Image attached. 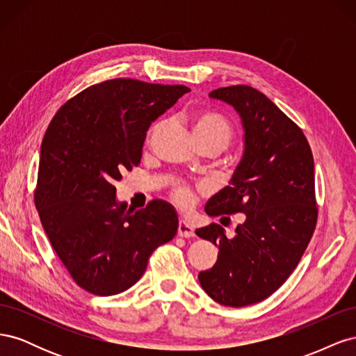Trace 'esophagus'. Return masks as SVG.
<instances>
[{
  "instance_id": "34e87169",
  "label": "esophagus",
  "mask_w": 356,
  "mask_h": 356,
  "mask_svg": "<svg viewBox=\"0 0 356 356\" xmlns=\"http://www.w3.org/2000/svg\"><path fill=\"white\" fill-rule=\"evenodd\" d=\"M178 236H181V238H193V236H195V229H193L188 222L179 221Z\"/></svg>"
}]
</instances>
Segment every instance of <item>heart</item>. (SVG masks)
<instances>
[{"mask_svg":"<svg viewBox=\"0 0 356 356\" xmlns=\"http://www.w3.org/2000/svg\"><path fill=\"white\" fill-rule=\"evenodd\" d=\"M160 126L161 123H157L152 129V134L160 129ZM191 126L196 141L217 143L222 147V149L227 148L229 144L233 141V126L229 123L227 118H224L217 113H199L193 115ZM170 197L181 209H188L195 203V193H193L191 187L187 186L186 182H175L170 187Z\"/></svg>","mask_w":356,"mask_h":356,"instance_id":"b5f03b06","label":"heart"}]
</instances>
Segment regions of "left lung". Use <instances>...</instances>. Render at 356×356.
<instances>
[{
    "label": "left lung",
    "instance_id": "left-lung-1",
    "mask_svg": "<svg viewBox=\"0 0 356 356\" xmlns=\"http://www.w3.org/2000/svg\"><path fill=\"white\" fill-rule=\"evenodd\" d=\"M230 104L245 129V153L230 186L207 204L209 217L245 213L227 238L220 224L196 230L220 248L199 282L222 306L243 307L270 297L294 272L315 232V165L303 131L251 86L212 90ZM222 220V218H221Z\"/></svg>",
    "mask_w": 356,
    "mask_h": 356
}]
</instances>
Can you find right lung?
Returning a JSON list of instances; mask_svg holds the SVG:
<instances>
[{
    "mask_svg": "<svg viewBox=\"0 0 356 356\" xmlns=\"http://www.w3.org/2000/svg\"><path fill=\"white\" fill-rule=\"evenodd\" d=\"M190 92L181 84L106 80L63 104L41 143L35 207L74 282L95 296L135 285L178 217L154 199L139 211L115 200V181L138 166L149 124Z\"/></svg>",
    "mask_w": 356,
    "mask_h": 356,
    "instance_id": "right-lung-1",
    "label": "right lung"
}]
</instances>
